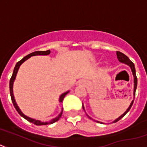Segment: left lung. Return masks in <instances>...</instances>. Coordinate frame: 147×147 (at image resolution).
<instances>
[{"label": "left lung", "instance_id": "8db88e82", "mask_svg": "<svg viewBox=\"0 0 147 147\" xmlns=\"http://www.w3.org/2000/svg\"><path fill=\"white\" fill-rule=\"evenodd\" d=\"M116 55H117V58H118L119 61H120V62H123V63H125L126 65H128L129 67L131 68V70H132V72H133V75L134 76V95L136 94V87H137V77H136V69H135V66H134V64L132 61H131L130 59H129L128 57L126 55H124L123 53L120 52V51H116ZM133 101H132V102H131L130 106H129V108L127 109V110L121 116H119L118 119H116V120L114 121L113 123H116V122H118L119 120H120L121 119L123 118V116H125L127 113H128L129 109H131L132 106H133ZM83 107V106H82ZM84 109V107H83Z\"/></svg>", "mask_w": 147, "mask_h": 147}]
</instances>
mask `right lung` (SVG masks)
<instances>
[{
  "label": "right lung",
  "instance_id": "1",
  "mask_svg": "<svg viewBox=\"0 0 147 147\" xmlns=\"http://www.w3.org/2000/svg\"><path fill=\"white\" fill-rule=\"evenodd\" d=\"M50 50H47V51H34V52H32V53L29 54V55H28L27 56H25L24 58H23V59H21V61H19L18 62H17L16 65H15V67H14V71H13V74H12V76H11V79H10V94H11V101H12V102H13V105H14V108L16 109L17 112L20 115H21L23 118H24L26 120H28V122H30V123H34V125H37V126H42V125H48V124H51V123H55V122H57V121L59 120V119L61 118V115H62V111H61V113L59 115V116H57L56 118L53 119L51 121V122H46V123H42V122H41V121L39 120H35V119H31V118H29V117H28V116H26L25 115H24V114L21 113V111L20 110V109L18 108V105H17L16 102H15V99H14V94H13V83H14V79H15V77H16V75H17V72H18V69L19 67H20V65H21V64L23 63L24 61H26L27 59H29L30 57H31V56H34V55H49L50 54ZM68 92H65V93H63L62 95H61V96H60V98H59V102H62L64 99V98H65V96L68 94Z\"/></svg>",
  "mask_w": 147,
  "mask_h": 147
}]
</instances>
